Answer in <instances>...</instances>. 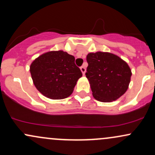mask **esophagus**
<instances>
[{
	"mask_svg": "<svg viewBox=\"0 0 155 155\" xmlns=\"http://www.w3.org/2000/svg\"><path fill=\"white\" fill-rule=\"evenodd\" d=\"M80 69H81V71L82 72L83 75H84L85 72H86V68H85V67L83 65V66H81V68H80Z\"/></svg>",
	"mask_w": 155,
	"mask_h": 155,
	"instance_id": "esophagus-1",
	"label": "esophagus"
}]
</instances>
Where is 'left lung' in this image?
I'll use <instances>...</instances> for the list:
<instances>
[{
	"label": "left lung",
	"instance_id": "8db88e82",
	"mask_svg": "<svg viewBox=\"0 0 155 155\" xmlns=\"http://www.w3.org/2000/svg\"><path fill=\"white\" fill-rule=\"evenodd\" d=\"M87 61L85 75L96 100L111 102L125 93L132 72L124 60L112 53L97 51L89 53Z\"/></svg>",
	"mask_w": 155,
	"mask_h": 155
}]
</instances>
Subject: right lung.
Masks as SVG:
<instances>
[{
	"instance_id": "1",
	"label": "right lung",
	"mask_w": 155,
	"mask_h": 155,
	"mask_svg": "<svg viewBox=\"0 0 155 155\" xmlns=\"http://www.w3.org/2000/svg\"><path fill=\"white\" fill-rule=\"evenodd\" d=\"M75 58L63 50L44 53L30 66L37 90L50 99H64L72 94L78 79L82 76L75 65Z\"/></svg>"
}]
</instances>
